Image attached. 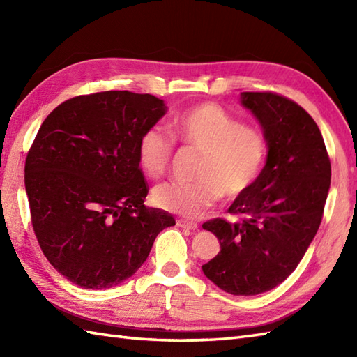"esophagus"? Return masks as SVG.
Returning a JSON list of instances; mask_svg holds the SVG:
<instances>
[{"mask_svg": "<svg viewBox=\"0 0 357 357\" xmlns=\"http://www.w3.org/2000/svg\"><path fill=\"white\" fill-rule=\"evenodd\" d=\"M176 225L181 227V229H184V230H190V231L198 230V225L193 224V222H188V221H185V219H178Z\"/></svg>", "mask_w": 357, "mask_h": 357, "instance_id": "esophagus-1", "label": "esophagus"}]
</instances>
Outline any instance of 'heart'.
Listing matches in <instances>:
<instances>
[{
  "instance_id": "1",
  "label": "heart",
  "mask_w": 357,
  "mask_h": 357,
  "mask_svg": "<svg viewBox=\"0 0 357 357\" xmlns=\"http://www.w3.org/2000/svg\"><path fill=\"white\" fill-rule=\"evenodd\" d=\"M169 133L174 141L201 151L195 184L158 185L155 206L188 219L201 216L216 202L236 199L259 178L267 142L257 128L241 126L221 105L201 102L173 116ZM173 142L159 128H149L138 142V161L149 178H161L169 167Z\"/></svg>"
}]
</instances>
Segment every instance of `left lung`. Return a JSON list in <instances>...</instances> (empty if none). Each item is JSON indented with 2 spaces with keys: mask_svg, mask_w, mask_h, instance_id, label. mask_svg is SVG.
<instances>
[{
  "mask_svg": "<svg viewBox=\"0 0 357 357\" xmlns=\"http://www.w3.org/2000/svg\"><path fill=\"white\" fill-rule=\"evenodd\" d=\"M241 104L259 121L267 161L229 207L234 219L202 224L221 244L202 271L227 293L255 296L284 282L304 257L322 221L331 164L319 127L294 101L242 92Z\"/></svg>",
  "mask_w": 357,
  "mask_h": 357,
  "instance_id": "8db88e82",
  "label": "left lung"
}]
</instances>
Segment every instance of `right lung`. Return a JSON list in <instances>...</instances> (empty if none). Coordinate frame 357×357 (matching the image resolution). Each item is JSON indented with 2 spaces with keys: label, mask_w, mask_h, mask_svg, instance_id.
I'll use <instances>...</instances> for the list:
<instances>
[{
  "label": "right lung",
  "mask_w": 357,
  "mask_h": 357,
  "mask_svg": "<svg viewBox=\"0 0 357 357\" xmlns=\"http://www.w3.org/2000/svg\"><path fill=\"white\" fill-rule=\"evenodd\" d=\"M167 112L162 100L127 90L75 96L44 119L24 183L44 256L87 290L119 285L146 262L170 213L144 206L141 135Z\"/></svg>",
  "instance_id": "add662e5"
}]
</instances>
